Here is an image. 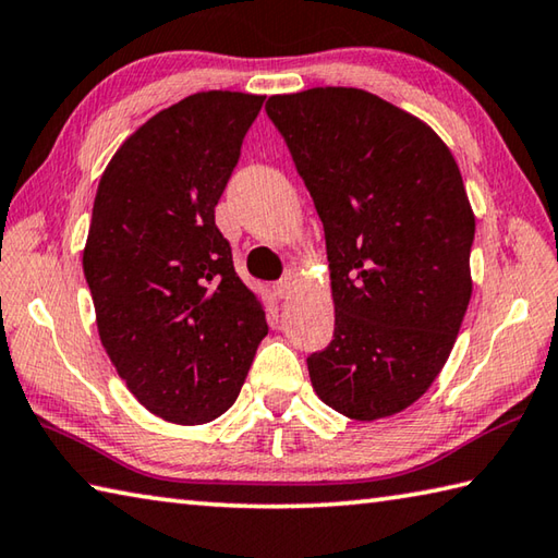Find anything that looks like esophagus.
I'll return each instance as SVG.
<instances>
[{"mask_svg": "<svg viewBox=\"0 0 558 558\" xmlns=\"http://www.w3.org/2000/svg\"><path fill=\"white\" fill-rule=\"evenodd\" d=\"M295 282H298V270L295 268H288L286 272H282V278L276 282V288H278V292L282 298H288L290 292H292V288H295Z\"/></svg>", "mask_w": 558, "mask_h": 558, "instance_id": "esophagus-1", "label": "esophagus"}]
</instances>
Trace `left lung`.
<instances>
[{
	"mask_svg": "<svg viewBox=\"0 0 558 558\" xmlns=\"http://www.w3.org/2000/svg\"><path fill=\"white\" fill-rule=\"evenodd\" d=\"M266 114L327 239L337 314L307 356L312 388L351 420L390 417L439 376L471 300L459 166L424 121L356 87L276 95Z\"/></svg>",
	"mask_w": 558,
	"mask_h": 558,
	"instance_id": "left-lung-1",
	"label": "left lung"
}]
</instances>
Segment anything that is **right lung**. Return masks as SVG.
<instances>
[{
    "instance_id": "1",
    "label": "right lung",
    "mask_w": 558,
    "mask_h": 558,
    "mask_svg": "<svg viewBox=\"0 0 558 558\" xmlns=\"http://www.w3.org/2000/svg\"><path fill=\"white\" fill-rule=\"evenodd\" d=\"M263 99L185 97L124 141L97 187L83 268L99 339L136 400L175 424L225 414L268 333L215 221Z\"/></svg>"
}]
</instances>
